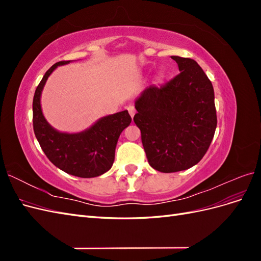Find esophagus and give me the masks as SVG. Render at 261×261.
<instances>
[{"label":"esophagus","mask_w":261,"mask_h":261,"mask_svg":"<svg viewBox=\"0 0 261 261\" xmlns=\"http://www.w3.org/2000/svg\"><path fill=\"white\" fill-rule=\"evenodd\" d=\"M127 111H128V113H129V115L132 116V117H134V115H135V113H136V110H135V107L134 106H128L127 107Z\"/></svg>","instance_id":"34e87169"}]
</instances>
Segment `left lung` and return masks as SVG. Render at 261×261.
<instances>
[{
	"label": "left lung",
	"instance_id": "1",
	"mask_svg": "<svg viewBox=\"0 0 261 261\" xmlns=\"http://www.w3.org/2000/svg\"><path fill=\"white\" fill-rule=\"evenodd\" d=\"M171 58L179 74L160 88H146L135 102L134 116L149 164L163 173L198 163L217 127L215 91L209 78L196 61Z\"/></svg>",
	"mask_w": 261,
	"mask_h": 261
}]
</instances>
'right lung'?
Listing matches in <instances>:
<instances>
[{
	"instance_id": "obj_1",
	"label": "right lung",
	"mask_w": 261,
	"mask_h": 261,
	"mask_svg": "<svg viewBox=\"0 0 261 261\" xmlns=\"http://www.w3.org/2000/svg\"><path fill=\"white\" fill-rule=\"evenodd\" d=\"M69 62L55 63L38 85L33 101L34 132L43 152L55 167L74 176L96 177L112 168L118 137L130 124L132 117L125 110L101 117L82 133L67 134L54 129L42 114L41 91L53 70Z\"/></svg>"
}]
</instances>
